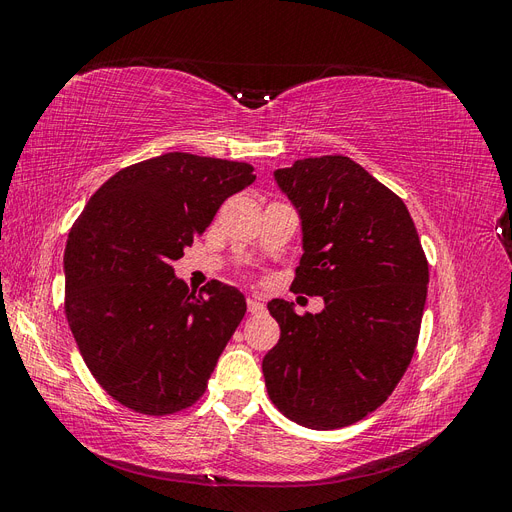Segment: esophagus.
Here are the masks:
<instances>
[{
    "label": "esophagus",
    "instance_id": "esophagus-1",
    "mask_svg": "<svg viewBox=\"0 0 512 512\" xmlns=\"http://www.w3.org/2000/svg\"><path fill=\"white\" fill-rule=\"evenodd\" d=\"M247 309H250V314H262V312H265V303H262L256 297H250V299H247Z\"/></svg>",
    "mask_w": 512,
    "mask_h": 512
}]
</instances>
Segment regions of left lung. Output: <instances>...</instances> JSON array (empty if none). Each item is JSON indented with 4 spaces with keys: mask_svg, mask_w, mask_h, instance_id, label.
<instances>
[{
    "mask_svg": "<svg viewBox=\"0 0 512 512\" xmlns=\"http://www.w3.org/2000/svg\"><path fill=\"white\" fill-rule=\"evenodd\" d=\"M301 220L303 256L292 290L324 299L299 316L269 301L280 342L262 359L273 404L309 429L361 421L393 393L412 361L429 267L397 194L346 156L273 170Z\"/></svg>",
    "mask_w": 512,
    "mask_h": 512,
    "instance_id": "left-lung-1",
    "label": "left lung"
}]
</instances>
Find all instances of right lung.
<instances>
[{
	"instance_id": "1",
	"label": "right lung",
	"mask_w": 512,
	"mask_h": 512,
	"mask_svg": "<svg viewBox=\"0 0 512 512\" xmlns=\"http://www.w3.org/2000/svg\"><path fill=\"white\" fill-rule=\"evenodd\" d=\"M254 166L164 153L115 173L87 200L66 254V318L102 389L143 414H173L205 393L245 316L235 286L190 292L173 262Z\"/></svg>"
}]
</instances>
